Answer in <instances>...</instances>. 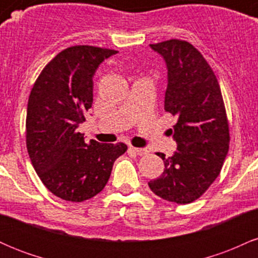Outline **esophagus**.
<instances>
[{
    "instance_id": "34e87169",
    "label": "esophagus",
    "mask_w": 258,
    "mask_h": 258,
    "mask_svg": "<svg viewBox=\"0 0 258 258\" xmlns=\"http://www.w3.org/2000/svg\"><path fill=\"white\" fill-rule=\"evenodd\" d=\"M130 150L131 152H133L135 154H137V155H146V154H148V150L146 149V148H135V147H130Z\"/></svg>"
}]
</instances>
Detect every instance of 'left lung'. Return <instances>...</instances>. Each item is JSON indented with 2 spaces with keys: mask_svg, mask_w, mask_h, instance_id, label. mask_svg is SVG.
Wrapping results in <instances>:
<instances>
[{
  "mask_svg": "<svg viewBox=\"0 0 258 258\" xmlns=\"http://www.w3.org/2000/svg\"><path fill=\"white\" fill-rule=\"evenodd\" d=\"M167 69L165 110L178 117L171 130L177 150L164 160L161 176L148 183L161 199L197 200L215 182L229 149V128L221 88L205 58L186 41L150 44Z\"/></svg>",
  "mask_w": 258,
  "mask_h": 258,
  "instance_id": "left-lung-1",
  "label": "left lung"
}]
</instances>
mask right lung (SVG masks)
I'll return each instance as SVG.
<instances>
[{
    "label": "right lung",
    "instance_id": "obj_1",
    "mask_svg": "<svg viewBox=\"0 0 258 258\" xmlns=\"http://www.w3.org/2000/svg\"><path fill=\"white\" fill-rule=\"evenodd\" d=\"M114 49L74 46L44 67L28 102L26 147L35 171L55 197L81 203L103 190L123 143L86 142L78 132L93 103V76Z\"/></svg>",
    "mask_w": 258,
    "mask_h": 258
}]
</instances>
